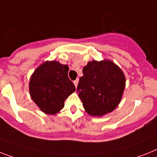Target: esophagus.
Instances as JSON below:
<instances>
[{
	"label": "esophagus",
	"instance_id": "esophagus-1",
	"mask_svg": "<svg viewBox=\"0 0 157 157\" xmlns=\"http://www.w3.org/2000/svg\"><path fill=\"white\" fill-rule=\"evenodd\" d=\"M78 82H79V80L78 79H76V80H75L74 81H73V83H74V85L75 86H77V85H78Z\"/></svg>",
	"mask_w": 157,
	"mask_h": 157
}]
</instances>
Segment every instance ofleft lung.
I'll use <instances>...</instances> for the list:
<instances>
[{
    "instance_id": "1",
    "label": "left lung",
    "mask_w": 157,
    "mask_h": 157,
    "mask_svg": "<svg viewBox=\"0 0 157 157\" xmlns=\"http://www.w3.org/2000/svg\"><path fill=\"white\" fill-rule=\"evenodd\" d=\"M76 92L85 111L101 117L113 111L122 97L125 77L113 61L93 60L83 68Z\"/></svg>"
}]
</instances>
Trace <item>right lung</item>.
<instances>
[{
  "instance_id": "obj_1",
  "label": "right lung",
  "mask_w": 157,
  "mask_h": 157,
  "mask_svg": "<svg viewBox=\"0 0 157 157\" xmlns=\"http://www.w3.org/2000/svg\"><path fill=\"white\" fill-rule=\"evenodd\" d=\"M68 65L46 61L32 75L29 92L32 99L46 114H56L64 108V101L76 90L69 80Z\"/></svg>"
}]
</instances>
